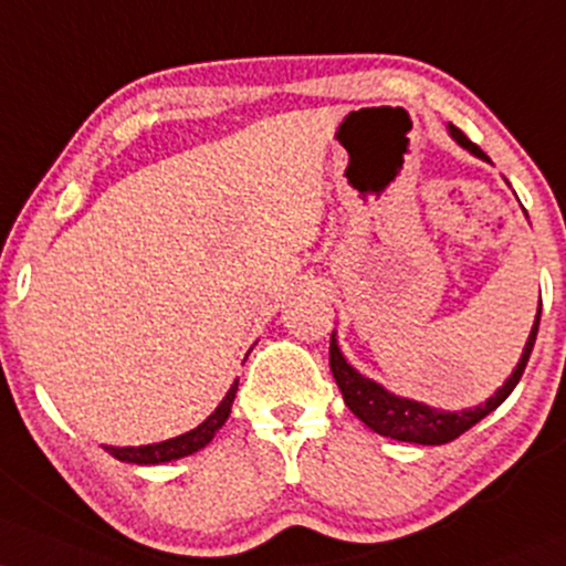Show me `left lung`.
Wrapping results in <instances>:
<instances>
[{
	"label": "left lung",
	"instance_id": "left-lung-1",
	"mask_svg": "<svg viewBox=\"0 0 566 566\" xmlns=\"http://www.w3.org/2000/svg\"><path fill=\"white\" fill-rule=\"evenodd\" d=\"M448 134L455 145H461L467 153H472L474 158L488 160L490 158L478 145L467 139L464 134L459 132L453 124H448ZM527 216V213H524ZM537 324H541V305H537L535 313V324L530 329L527 343H524L520 364L514 366V371L509 374V379L503 382L499 390H495L485 403L474 406V408H461V411H442V408H432L427 403H419V400L411 398H400L382 387L374 379L364 377L356 366L348 364V358L343 356L337 345V335L332 332V343H329V366H332V377L343 392L345 406L350 408L356 417L364 421L369 430H374L382 438H392L400 442H417V446H442V442H451L464 434L467 430H472L480 419H485L490 411H495L503 400L512 395V390L520 385L524 366H527L530 353H533L535 337H537Z\"/></svg>",
	"mask_w": 566,
	"mask_h": 566
}]
</instances>
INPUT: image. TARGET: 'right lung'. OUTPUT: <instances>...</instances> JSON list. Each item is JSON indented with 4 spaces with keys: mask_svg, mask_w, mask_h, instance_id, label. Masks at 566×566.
I'll list each match as a JSON object with an SVG mask.
<instances>
[{
    "mask_svg": "<svg viewBox=\"0 0 566 566\" xmlns=\"http://www.w3.org/2000/svg\"><path fill=\"white\" fill-rule=\"evenodd\" d=\"M237 387H240V379H234V385L229 387L227 395H223L221 403L216 406V411L210 413L202 424H197L195 430L179 434V438L153 442V446H136V448L134 446H124V448L102 446V448H105L113 459L126 461V464H139V467L166 464V461H176V459H184V455H192L200 451V448H206L208 442L216 438V432L227 424V419L231 413V403H234Z\"/></svg>",
    "mask_w": 566,
    "mask_h": 566,
    "instance_id": "add662e5",
    "label": "right lung"
}]
</instances>
